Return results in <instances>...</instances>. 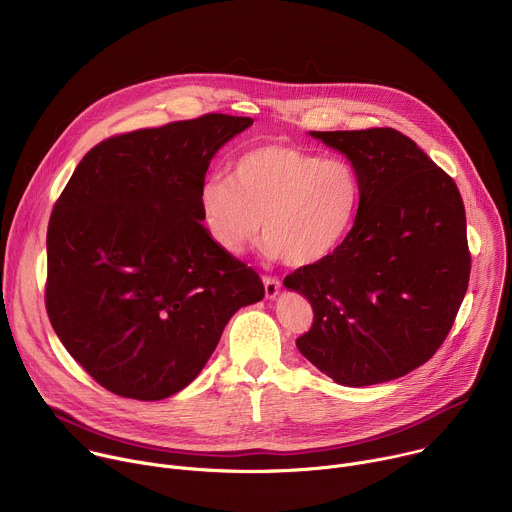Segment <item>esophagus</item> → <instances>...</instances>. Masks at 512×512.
<instances>
[{
    "instance_id": "34e87169",
    "label": "esophagus",
    "mask_w": 512,
    "mask_h": 512,
    "mask_svg": "<svg viewBox=\"0 0 512 512\" xmlns=\"http://www.w3.org/2000/svg\"><path fill=\"white\" fill-rule=\"evenodd\" d=\"M263 285H265V296L267 298H275L279 294V287H281V281L277 277H271V275H265L263 277Z\"/></svg>"
}]
</instances>
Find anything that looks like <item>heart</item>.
Returning a JSON list of instances; mask_svg holds the SVG:
<instances>
[{
	"instance_id": "1",
	"label": "heart",
	"mask_w": 512,
	"mask_h": 512,
	"mask_svg": "<svg viewBox=\"0 0 512 512\" xmlns=\"http://www.w3.org/2000/svg\"><path fill=\"white\" fill-rule=\"evenodd\" d=\"M362 182L344 158L265 143L243 152L231 178H214L200 194L212 239L241 253L263 231L269 257L306 267L328 259L350 235Z\"/></svg>"
}]
</instances>
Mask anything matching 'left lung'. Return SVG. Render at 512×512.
<instances>
[{"instance_id":"obj_1","label":"left lung","mask_w":512,"mask_h":512,"mask_svg":"<svg viewBox=\"0 0 512 512\" xmlns=\"http://www.w3.org/2000/svg\"><path fill=\"white\" fill-rule=\"evenodd\" d=\"M310 133L352 162L362 198L346 241L283 279L314 310L296 346L340 385L393 381L444 344L466 296L472 259L460 190L397 129Z\"/></svg>"}]
</instances>
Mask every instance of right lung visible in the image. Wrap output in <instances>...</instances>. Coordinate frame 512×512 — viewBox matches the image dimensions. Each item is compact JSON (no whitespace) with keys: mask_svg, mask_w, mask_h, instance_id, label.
Segmentation results:
<instances>
[{"mask_svg":"<svg viewBox=\"0 0 512 512\" xmlns=\"http://www.w3.org/2000/svg\"><path fill=\"white\" fill-rule=\"evenodd\" d=\"M251 117L208 113L113 135L81 160L50 214V324L107 391L139 401L190 385L231 316L263 300L214 243L200 194L212 156Z\"/></svg>","mask_w":512,"mask_h":512,"instance_id":"right-lung-1","label":"right lung"}]
</instances>
